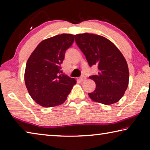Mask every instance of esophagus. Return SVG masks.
Returning <instances> with one entry per match:
<instances>
[{"label": "esophagus", "mask_w": 150, "mask_h": 150, "mask_svg": "<svg viewBox=\"0 0 150 150\" xmlns=\"http://www.w3.org/2000/svg\"><path fill=\"white\" fill-rule=\"evenodd\" d=\"M85 79H86V77H85L84 75L81 76V77H79V80H80L81 81H82V82H83V81H84Z\"/></svg>", "instance_id": "esophagus-1"}]
</instances>
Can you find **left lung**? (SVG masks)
Segmentation results:
<instances>
[{
	"label": "left lung",
	"mask_w": 150,
	"mask_h": 150,
	"mask_svg": "<svg viewBox=\"0 0 150 150\" xmlns=\"http://www.w3.org/2000/svg\"><path fill=\"white\" fill-rule=\"evenodd\" d=\"M74 37L90 67L98 66V73L89 77L96 83L95 90L88 93L89 97L106 105L117 103L129 81L128 64L123 55L112 42L101 35L85 33Z\"/></svg>",
	"instance_id": "8db88e82"
}]
</instances>
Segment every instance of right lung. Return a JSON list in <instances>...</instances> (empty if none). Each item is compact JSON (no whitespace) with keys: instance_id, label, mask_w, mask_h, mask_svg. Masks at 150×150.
Wrapping results in <instances>:
<instances>
[{"instance_id":"obj_1","label":"right lung","mask_w":150,"mask_h":150,"mask_svg":"<svg viewBox=\"0 0 150 150\" xmlns=\"http://www.w3.org/2000/svg\"><path fill=\"white\" fill-rule=\"evenodd\" d=\"M74 42V35L62 34L43 40L27 61L24 81L35 103L44 107L62 105L67 99L74 78L62 74L60 65L66 50Z\"/></svg>"}]
</instances>
